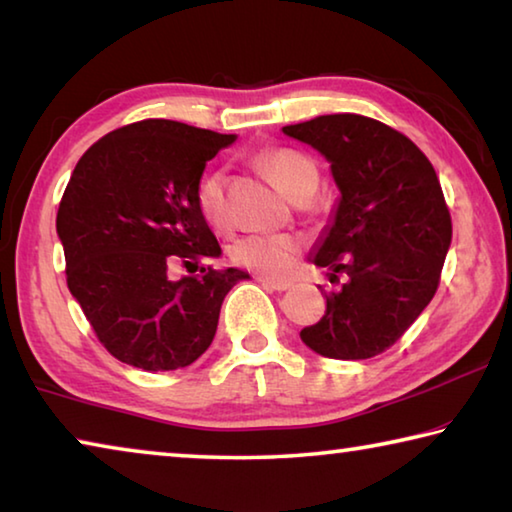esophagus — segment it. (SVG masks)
Returning a JSON list of instances; mask_svg holds the SVG:
<instances>
[{
    "instance_id": "1",
    "label": "esophagus",
    "mask_w": 512,
    "mask_h": 512,
    "mask_svg": "<svg viewBox=\"0 0 512 512\" xmlns=\"http://www.w3.org/2000/svg\"><path fill=\"white\" fill-rule=\"evenodd\" d=\"M257 280L268 291H280L282 293V291H289L291 289L289 282H275V280H268V277H257Z\"/></svg>"
}]
</instances>
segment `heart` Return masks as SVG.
I'll list each match as a JSON object with an SVG mask.
<instances>
[{"instance_id":"obj_1","label":"heart","mask_w":512,"mask_h":512,"mask_svg":"<svg viewBox=\"0 0 512 512\" xmlns=\"http://www.w3.org/2000/svg\"><path fill=\"white\" fill-rule=\"evenodd\" d=\"M262 169L268 173L280 192L291 201L314 196L318 187V167L305 153L293 149H273L259 158ZM198 212L207 225L221 230L228 225V207H225V173H205L196 189ZM302 250V241L293 235H246L232 241L230 259L237 266L255 271L264 277H287Z\"/></svg>"}]
</instances>
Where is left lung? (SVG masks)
<instances>
[{
  "label": "left lung",
  "instance_id": "left-lung-1",
  "mask_svg": "<svg viewBox=\"0 0 512 512\" xmlns=\"http://www.w3.org/2000/svg\"><path fill=\"white\" fill-rule=\"evenodd\" d=\"M282 133L323 155L341 194L309 262L329 268V280L336 273L348 280L325 293V316L300 339L329 359L375 357L415 323L438 289L452 219L436 171L409 137L350 112Z\"/></svg>",
  "mask_w": 512,
  "mask_h": 512
}]
</instances>
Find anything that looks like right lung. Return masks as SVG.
I'll list each match as a JSON object with an SVG mask.
<instances>
[{
  "label": "right lung",
  "mask_w": 512,
  "mask_h": 512,
  "mask_svg": "<svg viewBox=\"0 0 512 512\" xmlns=\"http://www.w3.org/2000/svg\"><path fill=\"white\" fill-rule=\"evenodd\" d=\"M237 140L171 119H144L92 144L69 178L56 232L67 287L112 357L160 372L210 348L223 298L248 280L201 268L171 280L173 262L221 257L198 212L207 160Z\"/></svg>",
  "instance_id": "1"
}]
</instances>
